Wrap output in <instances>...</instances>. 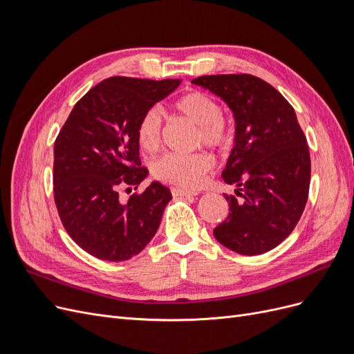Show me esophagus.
Returning a JSON list of instances; mask_svg holds the SVG:
<instances>
[{"label":"esophagus","instance_id":"1","mask_svg":"<svg viewBox=\"0 0 354 354\" xmlns=\"http://www.w3.org/2000/svg\"><path fill=\"white\" fill-rule=\"evenodd\" d=\"M171 194L174 196H196L198 192L196 190H189L185 187H173L171 189Z\"/></svg>","mask_w":354,"mask_h":354}]
</instances>
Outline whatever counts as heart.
Wrapping results in <instances>:
<instances>
[{
    "label": "heart",
    "mask_w": 354,
    "mask_h": 354,
    "mask_svg": "<svg viewBox=\"0 0 354 354\" xmlns=\"http://www.w3.org/2000/svg\"><path fill=\"white\" fill-rule=\"evenodd\" d=\"M174 109L198 127L196 138L217 151H227L234 140V127L221 113L220 103L211 94L192 90L174 102ZM137 142L145 152H153L160 143V116L156 109H149L137 125ZM209 155L167 153L152 165L153 177L164 183L194 187L211 168Z\"/></svg>",
    "instance_id": "obj_1"
}]
</instances>
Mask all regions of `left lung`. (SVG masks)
<instances>
[{"instance_id":"1","label":"left lung","mask_w":354,"mask_h":354,"mask_svg":"<svg viewBox=\"0 0 354 354\" xmlns=\"http://www.w3.org/2000/svg\"><path fill=\"white\" fill-rule=\"evenodd\" d=\"M192 82L221 97L234 118V146L221 177L236 186V196L224 195L230 212L214 236L242 255L270 251L295 229L308 198L312 167L295 111L254 75H205Z\"/></svg>"}]
</instances>
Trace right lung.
<instances>
[{
  "label": "right lung",
  "instance_id": "obj_1",
  "mask_svg": "<svg viewBox=\"0 0 354 354\" xmlns=\"http://www.w3.org/2000/svg\"><path fill=\"white\" fill-rule=\"evenodd\" d=\"M180 80L112 77L73 106L55 142V202L69 236L95 259L125 261L145 250L160 224L171 192L158 181L127 202L121 187L147 176L138 156L137 125Z\"/></svg>",
  "mask_w": 354,
  "mask_h": 354
}]
</instances>
